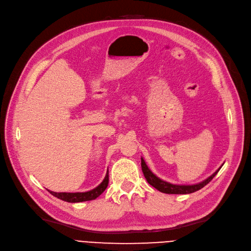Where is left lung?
I'll list each match as a JSON object with an SVG mask.
<instances>
[{
    "label": "left lung",
    "instance_id": "obj_1",
    "mask_svg": "<svg viewBox=\"0 0 251 251\" xmlns=\"http://www.w3.org/2000/svg\"><path fill=\"white\" fill-rule=\"evenodd\" d=\"M141 165H142V170H143L145 178L147 179V181H148V183L151 184L152 186H154L159 191H161V193L169 194V195H171V194L172 195H186V194L195 193V191L202 188L204 185H207L215 177L216 174L221 169V167H220L215 173H213L210 176V177H208L207 179H204L203 181H201L200 183L193 184V185H179V184L169 183L167 181H164V180L160 179L159 177H157V176L148 168V166H147L143 158H141Z\"/></svg>",
    "mask_w": 251,
    "mask_h": 251
}]
</instances>
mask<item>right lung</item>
<instances>
[{
    "label": "right lung",
    "mask_w": 251,
    "mask_h": 251,
    "mask_svg": "<svg viewBox=\"0 0 251 251\" xmlns=\"http://www.w3.org/2000/svg\"><path fill=\"white\" fill-rule=\"evenodd\" d=\"M108 171L106 173L105 178L103 181L94 189L86 191V193H54V191L49 190L50 193L54 196L55 198L60 199L65 201L69 202H80V201H92L98 198L103 191H104L108 185Z\"/></svg>",
    "instance_id": "add662e5"
}]
</instances>
